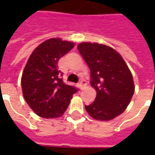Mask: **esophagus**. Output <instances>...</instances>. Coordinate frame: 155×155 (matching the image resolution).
<instances>
[{"mask_svg":"<svg viewBox=\"0 0 155 155\" xmlns=\"http://www.w3.org/2000/svg\"><path fill=\"white\" fill-rule=\"evenodd\" d=\"M87 84V82L84 79H82V80L80 81V83H79V87H80V89L82 90L84 86H86Z\"/></svg>","mask_w":155,"mask_h":155,"instance_id":"obj_1","label":"esophagus"}]
</instances>
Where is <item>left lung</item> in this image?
<instances>
[{"label": "left lung", "mask_w": 155, "mask_h": 155, "mask_svg": "<svg viewBox=\"0 0 155 155\" xmlns=\"http://www.w3.org/2000/svg\"><path fill=\"white\" fill-rule=\"evenodd\" d=\"M78 49L91 70V84L97 91L95 101L85 105L92 118L110 121L127 109L134 92L131 71L113 48L97 43L83 42Z\"/></svg>", "instance_id": "8db88e82"}]
</instances>
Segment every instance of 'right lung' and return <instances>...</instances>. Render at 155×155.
Segmentation results:
<instances>
[{
	"label": "right lung",
	"mask_w": 155,
	"mask_h": 155,
	"mask_svg": "<svg viewBox=\"0 0 155 155\" xmlns=\"http://www.w3.org/2000/svg\"><path fill=\"white\" fill-rule=\"evenodd\" d=\"M74 47V43L61 39L45 40L33 51L21 77L24 98L29 107L40 117L61 116L70 104L74 86L63 82V73L58 62Z\"/></svg>",
	"instance_id": "obj_1"
}]
</instances>
